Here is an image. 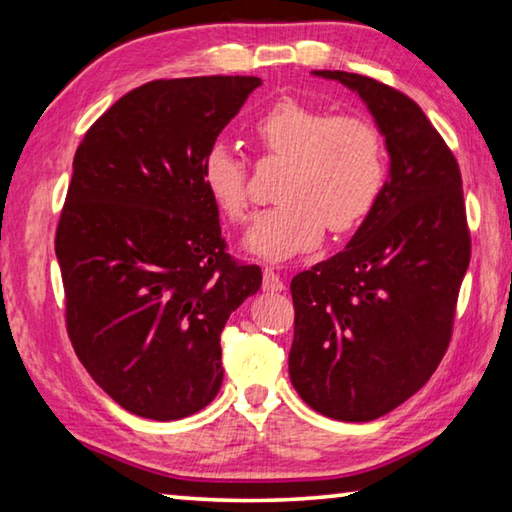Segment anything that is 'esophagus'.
<instances>
[{"mask_svg":"<svg viewBox=\"0 0 512 512\" xmlns=\"http://www.w3.org/2000/svg\"><path fill=\"white\" fill-rule=\"evenodd\" d=\"M262 287H264V291H284V282H282V277L277 275L273 268H264V282H262Z\"/></svg>","mask_w":512,"mask_h":512,"instance_id":"1","label":"esophagus"}]
</instances>
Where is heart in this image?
<instances>
[{
  "instance_id": "b5f03b06",
  "label": "heart",
  "mask_w": 512,
  "mask_h": 512,
  "mask_svg": "<svg viewBox=\"0 0 512 512\" xmlns=\"http://www.w3.org/2000/svg\"><path fill=\"white\" fill-rule=\"evenodd\" d=\"M264 158L282 162L271 210L250 223L246 246L259 257L284 262L314 250L325 235H348L368 219L386 183L379 128L359 115L332 112L298 99H282L253 124ZM248 162L223 144L203 155L201 180L225 219L248 212Z\"/></svg>"
}]
</instances>
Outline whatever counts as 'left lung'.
<instances>
[{
    "label": "left lung",
    "instance_id": "obj_1",
    "mask_svg": "<svg viewBox=\"0 0 512 512\" xmlns=\"http://www.w3.org/2000/svg\"><path fill=\"white\" fill-rule=\"evenodd\" d=\"M368 103L391 178L345 250L291 280L289 375L311 409L381 418L427 384L454 332L472 239L454 153L422 108L370 76L318 69Z\"/></svg>",
    "mask_w": 512,
    "mask_h": 512
}]
</instances>
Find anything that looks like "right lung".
<instances>
[{"label": "right lung", "instance_id": "add662e5", "mask_svg": "<svg viewBox=\"0 0 512 512\" xmlns=\"http://www.w3.org/2000/svg\"><path fill=\"white\" fill-rule=\"evenodd\" d=\"M257 76L158 79L88 128L56 228L76 357L121 409L180 420L223 381L221 332L262 268L228 253L203 155Z\"/></svg>", "mask_w": 512, "mask_h": 512}]
</instances>
